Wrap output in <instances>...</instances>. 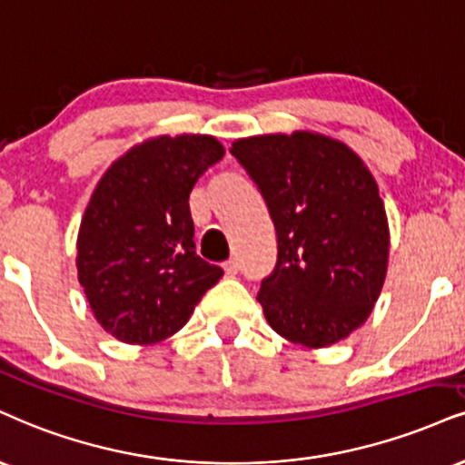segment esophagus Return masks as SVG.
I'll use <instances>...</instances> for the list:
<instances>
[{"label":"esophagus","mask_w":465,"mask_h":465,"mask_svg":"<svg viewBox=\"0 0 465 465\" xmlns=\"http://www.w3.org/2000/svg\"><path fill=\"white\" fill-rule=\"evenodd\" d=\"M223 268H225V272H227V275H238V271H240V264H238V260H227L225 264H223Z\"/></svg>","instance_id":"1"}]
</instances>
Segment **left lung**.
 Returning a JSON list of instances; mask_svg holds the SVG:
<instances>
[{"instance_id":"obj_1","label":"left lung","mask_w":465,"mask_h":465,"mask_svg":"<svg viewBox=\"0 0 465 465\" xmlns=\"http://www.w3.org/2000/svg\"><path fill=\"white\" fill-rule=\"evenodd\" d=\"M229 151L277 229V266L257 294L268 324L307 349L349 338L388 272L390 227L372 173L349 144L318 132L240 138Z\"/></svg>"}]
</instances>
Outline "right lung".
I'll return each mask as SVG.
<instances>
[{"mask_svg":"<svg viewBox=\"0 0 465 465\" xmlns=\"http://www.w3.org/2000/svg\"><path fill=\"white\" fill-rule=\"evenodd\" d=\"M225 155L208 134L134 144L99 179L77 233V279L104 331L125 344L177 333L223 268L194 253L188 197Z\"/></svg>","mask_w":465,"mask_h":465,"instance_id":"add662e5","label":"right lung"}]
</instances>
